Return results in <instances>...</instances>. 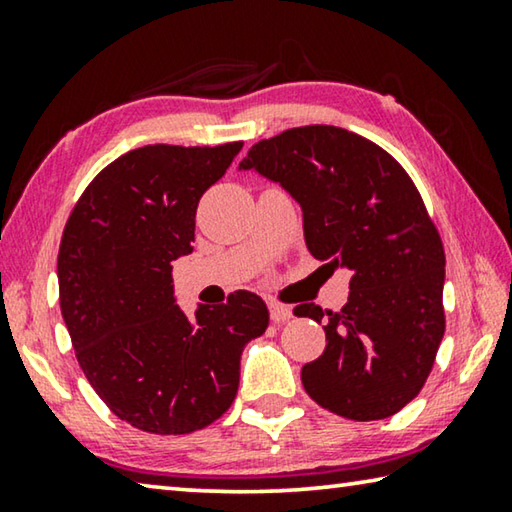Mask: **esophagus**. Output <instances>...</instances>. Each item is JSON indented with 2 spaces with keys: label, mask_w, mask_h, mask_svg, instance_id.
<instances>
[{
  "label": "esophagus",
  "mask_w": 512,
  "mask_h": 512,
  "mask_svg": "<svg viewBox=\"0 0 512 512\" xmlns=\"http://www.w3.org/2000/svg\"><path fill=\"white\" fill-rule=\"evenodd\" d=\"M269 312H271V319L275 323H285L291 319V316H294L291 314V307L282 305V303H269Z\"/></svg>",
  "instance_id": "obj_1"
}]
</instances>
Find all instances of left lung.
Segmentation results:
<instances>
[{"mask_svg":"<svg viewBox=\"0 0 512 512\" xmlns=\"http://www.w3.org/2000/svg\"><path fill=\"white\" fill-rule=\"evenodd\" d=\"M239 168L289 191L307 250L351 271L342 310H294L326 319V351L300 371L305 392L346 419L396 415L421 392L444 337V246L415 182L380 145L332 125L259 141Z\"/></svg>","mask_w":512,"mask_h":512,"instance_id":"1","label":"left lung"}]
</instances>
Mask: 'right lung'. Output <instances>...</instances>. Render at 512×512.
<instances>
[{"label": "right lung", "instance_id": "obj_1", "mask_svg": "<svg viewBox=\"0 0 512 512\" xmlns=\"http://www.w3.org/2000/svg\"><path fill=\"white\" fill-rule=\"evenodd\" d=\"M241 141L145 145L100 170L59 248V300L77 362L118 419L154 435L200 431L230 408L241 351L264 335V300L237 291L186 316L173 262L196 239V209Z\"/></svg>", "mask_w": 512, "mask_h": 512}]
</instances>
